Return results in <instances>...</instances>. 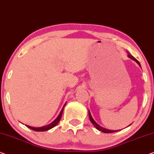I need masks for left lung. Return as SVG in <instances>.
<instances>
[{
	"instance_id": "1",
	"label": "left lung",
	"mask_w": 154,
	"mask_h": 154,
	"mask_svg": "<svg viewBox=\"0 0 154 154\" xmlns=\"http://www.w3.org/2000/svg\"><path fill=\"white\" fill-rule=\"evenodd\" d=\"M128 57L129 58H130L131 59V60H134V61H135V62L137 63V64H139V66H140V67H141V65H140V63L138 62L137 60H136L135 58L132 55H131V54H130L129 52H128ZM88 114H89V117H90V121H91V123H92V125H93L94 127H95L98 130H100V131H102V132H104V133H111V132H117V131H119V130H108V129H106V128H103V127H101V126L99 125V124H97L96 123L95 121H94V120L92 119V116H91V114H90V111H88Z\"/></svg>"
}]
</instances>
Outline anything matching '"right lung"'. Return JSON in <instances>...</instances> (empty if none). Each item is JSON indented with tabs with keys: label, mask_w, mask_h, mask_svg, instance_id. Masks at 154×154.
I'll use <instances>...</instances> for the list:
<instances>
[{
	"label": "right lung",
	"mask_w": 154,
	"mask_h": 154,
	"mask_svg": "<svg viewBox=\"0 0 154 154\" xmlns=\"http://www.w3.org/2000/svg\"><path fill=\"white\" fill-rule=\"evenodd\" d=\"M66 103H65L64 106H63V108L62 109V110H61L60 114L58 115V116L57 117V119L54 120L53 122H52L51 123L49 124V125H45V126H43V127H41V128H34V127H31V126H29V125H26V127H28L29 128H30V129L34 130V131H37V132H43V131H47V130H49L50 129H52V128L55 127V126L57 125L59 122H60L61 118H62V113H63V111H64V106L65 105H66Z\"/></svg>",
	"instance_id": "add662e5"
}]
</instances>
